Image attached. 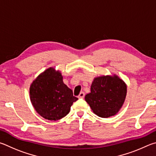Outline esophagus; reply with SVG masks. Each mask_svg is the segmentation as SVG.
I'll use <instances>...</instances> for the list:
<instances>
[{
	"label": "esophagus",
	"mask_w": 156,
	"mask_h": 156,
	"mask_svg": "<svg viewBox=\"0 0 156 156\" xmlns=\"http://www.w3.org/2000/svg\"><path fill=\"white\" fill-rule=\"evenodd\" d=\"M84 97H85V93H84L83 92H80V94H79L78 98L79 99H82V98H83Z\"/></svg>",
	"instance_id": "obj_1"
}]
</instances>
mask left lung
I'll return each mask as SVG.
<instances>
[{
	"instance_id": "left-lung-1",
	"label": "left lung",
	"mask_w": 156,
	"mask_h": 156,
	"mask_svg": "<svg viewBox=\"0 0 156 156\" xmlns=\"http://www.w3.org/2000/svg\"><path fill=\"white\" fill-rule=\"evenodd\" d=\"M90 93L85 97L93 112L99 117L108 118L118 113L127 94V86L118 76H101L94 78Z\"/></svg>"
}]
</instances>
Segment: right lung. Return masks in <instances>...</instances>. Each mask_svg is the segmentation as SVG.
<instances>
[{
    "label": "right lung",
    "instance_id": "obj_1",
    "mask_svg": "<svg viewBox=\"0 0 156 156\" xmlns=\"http://www.w3.org/2000/svg\"><path fill=\"white\" fill-rule=\"evenodd\" d=\"M33 106L41 116L58 121L69 113L73 102L78 99L63 82L59 70L49 68L38 75L29 88Z\"/></svg>",
    "mask_w": 156,
    "mask_h": 156
}]
</instances>
